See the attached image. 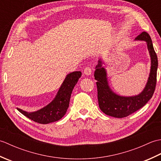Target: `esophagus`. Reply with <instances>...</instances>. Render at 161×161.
<instances>
[{
    "instance_id": "34e87169",
    "label": "esophagus",
    "mask_w": 161,
    "mask_h": 161,
    "mask_svg": "<svg viewBox=\"0 0 161 161\" xmlns=\"http://www.w3.org/2000/svg\"><path fill=\"white\" fill-rule=\"evenodd\" d=\"M84 73L86 75H91L92 73V71H91V68L90 67H86L84 68Z\"/></svg>"
}]
</instances>
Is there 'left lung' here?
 Masks as SVG:
<instances>
[{
  "mask_svg": "<svg viewBox=\"0 0 161 161\" xmlns=\"http://www.w3.org/2000/svg\"><path fill=\"white\" fill-rule=\"evenodd\" d=\"M135 41L145 42L151 58L150 73L144 89L138 95L133 96H122L114 93L108 85L107 70L102 66V59H99L94 73L97 88L99 107L106 115L122 118L131 115L145 106L152 97L156 84V74L158 69V57L153 49L151 37L146 32L139 35Z\"/></svg>",
  "mask_w": 161,
  "mask_h": 161,
  "instance_id": "1",
  "label": "left lung"
}]
</instances>
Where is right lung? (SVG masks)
Masks as SVG:
<instances>
[{
  "mask_svg": "<svg viewBox=\"0 0 161 161\" xmlns=\"http://www.w3.org/2000/svg\"><path fill=\"white\" fill-rule=\"evenodd\" d=\"M81 76L80 71L68 74L52 102L39 110L27 112L19 108L17 110L27 118L40 124H48L59 120L66 114L69 107L72 91Z\"/></svg>",
  "mask_w": 161,
  "mask_h": 161,
  "instance_id": "1",
  "label": "right lung"
}]
</instances>
